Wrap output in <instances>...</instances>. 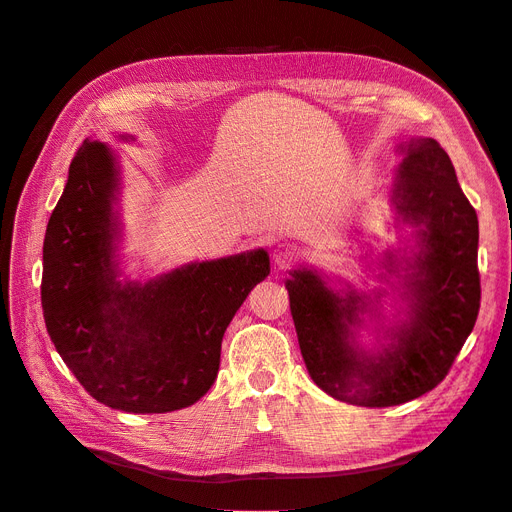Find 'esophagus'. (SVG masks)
<instances>
[{
  "mask_svg": "<svg viewBox=\"0 0 512 512\" xmlns=\"http://www.w3.org/2000/svg\"><path fill=\"white\" fill-rule=\"evenodd\" d=\"M299 260H301V252L294 245L282 243V245H277L275 250H273V262L280 269H288L292 265H297Z\"/></svg>",
  "mask_w": 512,
  "mask_h": 512,
  "instance_id": "obj_1",
  "label": "esophagus"
}]
</instances>
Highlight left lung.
Masks as SVG:
<instances>
[{"instance_id": "obj_1", "label": "left lung", "mask_w": 512, "mask_h": 512, "mask_svg": "<svg viewBox=\"0 0 512 512\" xmlns=\"http://www.w3.org/2000/svg\"><path fill=\"white\" fill-rule=\"evenodd\" d=\"M397 170L401 215L425 224L408 288L412 318L376 356L350 344L365 299L339 297L316 273L292 271L290 312L309 376L324 393L354 406H399L429 393L451 371L480 309L478 218L455 168L433 138H414ZM393 265V262H391Z\"/></svg>"}]
</instances>
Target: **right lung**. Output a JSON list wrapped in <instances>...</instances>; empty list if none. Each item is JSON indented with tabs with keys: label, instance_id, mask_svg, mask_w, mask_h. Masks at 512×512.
<instances>
[{
	"label": "right lung",
	"instance_id": "right-lung-1",
	"mask_svg": "<svg viewBox=\"0 0 512 512\" xmlns=\"http://www.w3.org/2000/svg\"><path fill=\"white\" fill-rule=\"evenodd\" d=\"M111 149L83 141L42 250V312L57 352L100 404L162 414L218 378L222 337L269 275L265 250L196 262L145 286L115 282Z\"/></svg>",
	"mask_w": 512,
	"mask_h": 512
}]
</instances>
